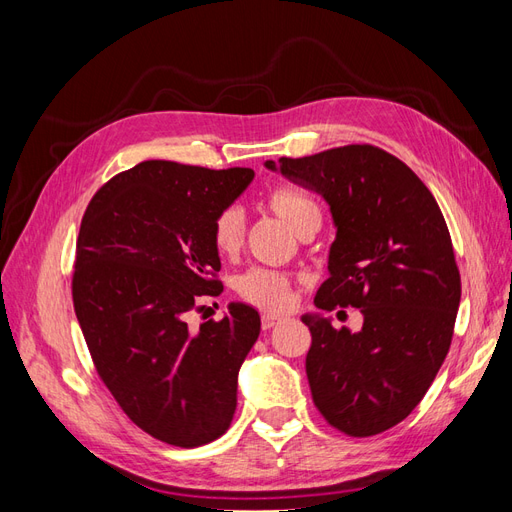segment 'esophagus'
<instances>
[{
    "label": "esophagus",
    "instance_id": "34e87169",
    "mask_svg": "<svg viewBox=\"0 0 512 512\" xmlns=\"http://www.w3.org/2000/svg\"><path fill=\"white\" fill-rule=\"evenodd\" d=\"M280 322H282V318H280V316L265 314V316H262V329L269 331V329H273V327H275V324H280Z\"/></svg>",
    "mask_w": 512,
    "mask_h": 512
}]
</instances>
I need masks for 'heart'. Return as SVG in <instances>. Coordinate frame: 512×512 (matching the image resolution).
<instances>
[{
  "mask_svg": "<svg viewBox=\"0 0 512 512\" xmlns=\"http://www.w3.org/2000/svg\"><path fill=\"white\" fill-rule=\"evenodd\" d=\"M267 207L290 226L294 235H303L307 228L320 226V207L312 196L292 188H277L269 192ZM213 243L224 256H235L245 239V215L232 205L218 213L213 220ZM241 297L267 312H282L292 301L290 277L271 269H252L237 280Z\"/></svg>",
  "mask_w": 512,
  "mask_h": 512,
  "instance_id": "1",
  "label": "heart"
}]
</instances>
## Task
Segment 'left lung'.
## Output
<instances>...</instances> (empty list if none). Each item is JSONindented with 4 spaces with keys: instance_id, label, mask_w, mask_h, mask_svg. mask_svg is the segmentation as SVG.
<instances>
[{
    "instance_id": "8db88e82",
    "label": "left lung",
    "mask_w": 512,
    "mask_h": 512,
    "mask_svg": "<svg viewBox=\"0 0 512 512\" xmlns=\"http://www.w3.org/2000/svg\"><path fill=\"white\" fill-rule=\"evenodd\" d=\"M267 168L329 203L335 241L318 309L356 307L363 329L305 314V371L329 425L376 436L418 406L451 348L461 277L436 198L412 170L374 145H346Z\"/></svg>"
}]
</instances>
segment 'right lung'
<instances>
[{"label":"right lung","mask_w":512,"mask_h":512,"mask_svg":"<svg viewBox=\"0 0 512 512\" xmlns=\"http://www.w3.org/2000/svg\"><path fill=\"white\" fill-rule=\"evenodd\" d=\"M252 168L211 170L147 160L115 175L83 215L72 275L98 376L121 410L166 444L220 438L237 408V378L260 335L252 305L190 331L185 314L222 292L213 220L245 192Z\"/></svg>","instance_id":"right-lung-1"}]
</instances>
